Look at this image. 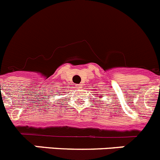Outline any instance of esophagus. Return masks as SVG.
Returning a JSON list of instances; mask_svg holds the SVG:
<instances>
[{"label": "esophagus", "mask_w": 160, "mask_h": 160, "mask_svg": "<svg viewBox=\"0 0 160 160\" xmlns=\"http://www.w3.org/2000/svg\"><path fill=\"white\" fill-rule=\"evenodd\" d=\"M76 86H77V89H82V84H78Z\"/></svg>", "instance_id": "esophagus-1"}]
</instances>
